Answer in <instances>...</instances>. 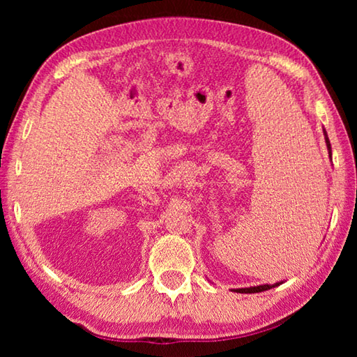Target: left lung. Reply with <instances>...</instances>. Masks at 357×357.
Returning a JSON list of instances; mask_svg holds the SVG:
<instances>
[{"label": "left lung", "mask_w": 357, "mask_h": 357, "mask_svg": "<svg viewBox=\"0 0 357 357\" xmlns=\"http://www.w3.org/2000/svg\"><path fill=\"white\" fill-rule=\"evenodd\" d=\"M326 135V132H324ZM326 146H328L329 149V155H331V142L328 135H326ZM279 285V283H275V285H259V287H250V288H239V289H234L236 293H261V291H266V289H271Z\"/></svg>", "instance_id": "1"}]
</instances>
